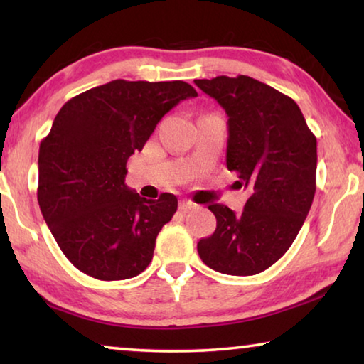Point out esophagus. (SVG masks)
Returning <instances> with one entry per match:
<instances>
[{
  "instance_id": "34e87169",
  "label": "esophagus",
  "mask_w": 364,
  "mask_h": 364,
  "mask_svg": "<svg viewBox=\"0 0 364 364\" xmlns=\"http://www.w3.org/2000/svg\"><path fill=\"white\" fill-rule=\"evenodd\" d=\"M180 207H181V210H196V208H199V205L194 204V202L189 200V199H184Z\"/></svg>"
}]
</instances>
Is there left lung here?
<instances>
[{
  "instance_id": "8db88e82",
  "label": "left lung",
  "mask_w": 364,
  "mask_h": 364,
  "mask_svg": "<svg viewBox=\"0 0 364 364\" xmlns=\"http://www.w3.org/2000/svg\"><path fill=\"white\" fill-rule=\"evenodd\" d=\"M228 114L226 167L249 189L242 213L208 205L217 230L197 242L208 268L232 276L262 273L286 254L316 191V136L292 97L237 75L194 80Z\"/></svg>"
}]
</instances>
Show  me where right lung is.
<instances>
[{
  "instance_id": "right-lung-1",
  "label": "right lung",
  "mask_w": 364,
  "mask_h": 364,
  "mask_svg": "<svg viewBox=\"0 0 364 364\" xmlns=\"http://www.w3.org/2000/svg\"><path fill=\"white\" fill-rule=\"evenodd\" d=\"M197 91L186 82H114L67 101L43 138L38 204L54 239L82 273L101 281L138 276L176 196L146 199L125 184L127 162L160 119Z\"/></svg>"
}]
</instances>
